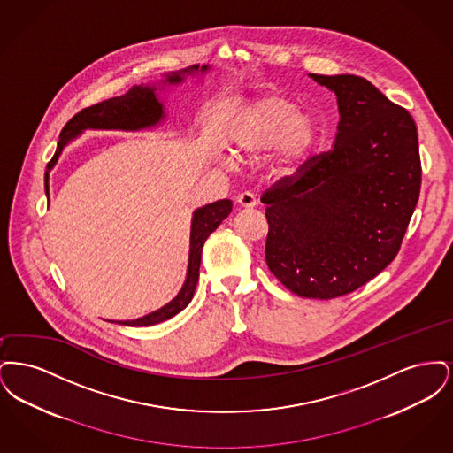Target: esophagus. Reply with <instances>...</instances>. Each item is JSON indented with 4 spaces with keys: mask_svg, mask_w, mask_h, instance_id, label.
<instances>
[{
    "mask_svg": "<svg viewBox=\"0 0 453 453\" xmlns=\"http://www.w3.org/2000/svg\"><path fill=\"white\" fill-rule=\"evenodd\" d=\"M236 202L244 209H253L258 205L257 195L251 194V192H242V194L237 195Z\"/></svg>",
    "mask_w": 453,
    "mask_h": 453,
    "instance_id": "esophagus-1",
    "label": "esophagus"
}]
</instances>
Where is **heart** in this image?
Masks as SVG:
<instances>
[{"label": "heart", "mask_w": 453, "mask_h": 453, "mask_svg": "<svg viewBox=\"0 0 453 453\" xmlns=\"http://www.w3.org/2000/svg\"><path fill=\"white\" fill-rule=\"evenodd\" d=\"M316 122L279 95H266L244 108L233 126L229 139L244 156L273 150L272 168L277 174H292L305 161L316 142Z\"/></svg>", "instance_id": "heart-1"}]
</instances>
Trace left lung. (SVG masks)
Segmentation results:
<instances>
[{
	"instance_id": "1",
	"label": "left lung",
	"mask_w": 453,
	"mask_h": 453,
	"mask_svg": "<svg viewBox=\"0 0 453 453\" xmlns=\"http://www.w3.org/2000/svg\"><path fill=\"white\" fill-rule=\"evenodd\" d=\"M338 100L334 148L266 190L270 272L294 294L334 299L395 258L419 198L418 132L408 110L365 78L309 74Z\"/></svg>"
}]
</instances>
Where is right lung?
I'll list each match as a JSON object with an SVG mask.
<instances>
[{"mask_svg": "<svg viewBox=\"0 0 453 453\" xmlns=\"http://www.w3.org/2000/svg\"><path fill=\"white\" fill-rule=\"evenodd\" d=\"M211 69L209 65H194L187 69H180L166 74L165 80H161V85H180L185 81L187 76L195 74H205ZM166 119L165 105L157 96L156 85H139L132 87L126 95L115 96L105 100L102 104H96L93 107L85 108L80 113H76L59 135L58 150L50 163L47 165L45 178L49 180V172L58 163L61 152L65 146L80 134L87 129L102 130H142L151 129L154 126L161 124ZM45 194L49 196V181H45ZM233 202L229 198L217 200L214 203L203 205L196 209L192 216V229H190V253H188V270L183 287L180 288L178 296L163 305L161 309L154 311L151 314H146L139 319L132 321H110V323L122 324V326H152V324L163 323L176 316L180 311H183L194 297L195 287L198 281V270H200V259H202V248L207 237L211 236L220 222L231 214Z\"/></svg>", "mask_w": 453, "mask_h": 453, "instance_id": "obj_1", "label": "right lung"}]
</instances>
